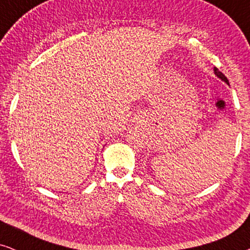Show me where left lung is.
Listing matches in <instances>:
<instances>
[{"instance_id": "obj_1", "label": "left lung", "mask_w": 250, "mask_h": 250, "mask_svg": "<svg viewBox=\"0 0 250 250\" xmlns=\"http://www.w3.org/2000/svg\"><path fill=\"white\" fill-rule=\"evenodd\" d=\"M214 73H215V75H216V76H217L218 78H220V80H222V81H223V82H224V83H227L228 85H230V84H229V81H228V78H227V77H225V76H224V75H223V73H221V71H220V70H218L216 67H214Z\"/></svg>"}]
</instances>
